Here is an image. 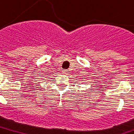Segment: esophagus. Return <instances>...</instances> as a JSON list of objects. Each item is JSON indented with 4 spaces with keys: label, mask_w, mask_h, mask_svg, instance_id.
Here are the masks:
<instances>
[{
    "label": "esophagus",
    "mask_w": 134,
    "mask_h": 134,
    "mask_svg": "<svg viewBox=\"0 0 134 134\" xmlns=\"http://www.w3.org/2000/svg\"><path fill=\"white\" fill-rule=\"evenodd\" d=\"M62 73H63V74H67L68 71H67V70H63V71H62Z\"/></svg>",
    "instance_id": "1"
}]
</instances>
